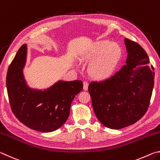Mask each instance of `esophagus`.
<instances>
[{
  "label": "esophagus",
  "mask_w": 160,
  "mask_h": 160,
  "mask_svg": "<svg viewBox=\"0 0 160 160\" xmlns=\"http://www.w3.org/2000/svg\"><path fill=\"white\" fill-rule=\"evenodd\" d=\"M83 89L85 91L88 90V82H86V81H84L83 82Z\"/></svg>",
  "instance_id": "obj_1"
}]
</instances>
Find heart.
<instances>
[{
  "instance_id": "obj_1",
  "label": "heart",
  "mask_w": 160,
  "mask_h": 160,
  "mask_svg": "<svg viewBox=\"0 0 160 160\" xmlns=\"http://www.w3.org/2000/svg\"><path fill=\"white\" fill-rule=\"evenodd\" d=\"M122 57V48L116 43L107 40L94 42L81 54L80 60L89 62L88 72L94 79H103L109 76Z\"/></svg>"
}]
</instances>
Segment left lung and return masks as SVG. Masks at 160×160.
<instances>
[{"label": "left lung", "mask_w": 160, "mask_h": 160, "mask_svg": "<svg viewBox=\"0 0 160 160\" xmlns=\"http://www.w3.org/2000/svg\"><path fill=\"white\" fill-rule=\"evenodd\" d=\"M126 65L108 79L88 86L97 118L104 126L121 129L137 122L150 104L155 72L145 51L125 38Z\"/></svg>", "instance_id": "8db88e82"}]
</instances>
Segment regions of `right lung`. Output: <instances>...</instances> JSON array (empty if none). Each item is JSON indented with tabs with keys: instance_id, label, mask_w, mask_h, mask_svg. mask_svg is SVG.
Masks as SVG:
<instances>
[{
	"instance_id": "add662e5",
	"label": "right lung",
	"mask_w": 160,
	"mask_h": 160,
	"mask_svg": "<svg viewBox=\"0 0 160 160\" xmlns=\"http://www.w3.org/2000/svg\"><path fill=\"white\" fill-rule=\"evenodd\" d=\"M27 56L28 46L25 44L8 70L6 86L10 107L16 118L29 128L43 132L54 131L68 118L70 105L82 90L83 83L60 80L44 90L32 88L23 72Z\"/></svg>"
}]
</instances>
